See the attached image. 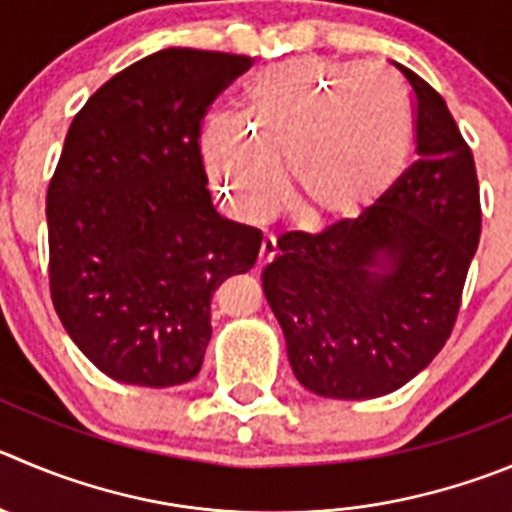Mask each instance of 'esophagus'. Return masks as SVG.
<instances>
[{
    "instance_id": "34e87169",
    "label": "esophagus",
    "mask_w": 512,
    "mask_h": 512,
    "mask_svg": "<svg viewBox=\"0 0 512 512\" xmlns=\"http://www.w3.org/2000/svg\"><path fill=\"white\" fill-rule=\"evenodd\" d=\"M275 260V240L272 237H265L260 245V255H257V267H265L267 262Z\"/></svg>"
}]
</instances>
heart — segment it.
<instances>
[{
  "instance_id": "obj_1",
  "label": "heart",
  "mask_w": 512,
  "mask_h": 512,
  "mask_svg": "<svg viewBox=\"0 0 512 512\" xmlns=\"http://www.w3.org/2000/svg\"><path fill=\"white\" fill-rule=\"evenodd\" d=\"M414 118L394 78L364 62L315 57L262 70L240 126L202 136L207 174L237 219L257 224L278 202L305 227L356 217L384 199L407 166Z\"/></svg>"
}]
</instances>
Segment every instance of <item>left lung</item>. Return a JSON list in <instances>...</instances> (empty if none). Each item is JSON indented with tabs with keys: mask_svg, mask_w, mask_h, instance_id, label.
Returning a JSON list of instances; mask_svg holds the SVG:
<instances>
[{
	"mask_svg": "<svg viewBox=\"0 0 512 512\" xmlns=\"http://www.w3.org/2000/svg\"><path fill=\"white\" fill-rule=\"evenodd\" d=\"M394 68L412 90L417 161L358 219L283 234L262 272L295 379L328 399L391 394L432 364L480 242L470 146L442 95Z\"/></svg>",
	"mask_w": 512,
	"mask_h": 512,
	"instance_id": "1",
	"label": "left lung"
}]
</instances>
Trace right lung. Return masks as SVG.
<instances>
[{
    "instance_id": "obj_1",
    "label": "right lung",
    "mask_w": 512,
    "mask_h": 512,
    "mask_svg": "<svg viewBox=\"0 0 512 512\" xmlns=\"http://www.w3.org/2000/svg\"><path fill=\"white\" fill-rule=\"evenodd\" d=\"M250 57L169 47L100 85L47 189L52 305L111 379L186 384L212 338V295L257 262L262 232L214 209L199 133Z\"/></svg>"
}]
</instances>
